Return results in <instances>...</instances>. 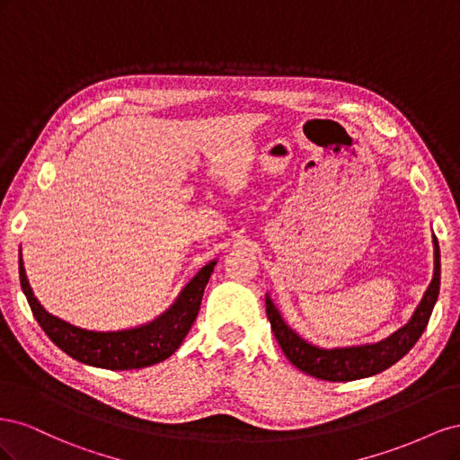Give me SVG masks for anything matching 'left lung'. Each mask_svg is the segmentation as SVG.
Here are the masks:
<instances>
[{"mask_svg": "<svg viewBox=\"0 0 460 460\" xmlns=\"http://www.w3.org/2000/svg\"><path fill=\"white\" fill-rule=\"evenodd\" d=\"M431 242H434V276H431V282L424 291L420 303L416 305L409 323L382 341L351 347H332V349L313 345L286 324L272 297L267 294V314L270 320V328L289 363L296 365L305 374L313 376V378L328 382H351L384 372L385 368L395 365L399 358L405 357L426 330L439 296L441 261L436 235Z\"/></svg>", "mask_w": 460, "mask_h": 460, "instance_id": "left-lung-1", "label": "left lung"}]
</instances>
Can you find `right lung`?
I'll return each instance as SVG.
<instances>
[{"label": "right lung", "mask_w": 460, "mask_h": 460, "mask_svg": "<svg viewBox=\"0 0 460 460\" xmlns=\"http://www.w3.org/2000/svg\"><path fill=\"white\" fill-rule=\"evenodd\" d=\"M215 264L217 261L205 264L180 291L171 307L151 323L119 332H95L66 323V320L41 307L29 284V278H26L22 255L19 252L22 294L26 296L41 330L61 351L76 358L78 363L107 370L144 368L169 358L184 341L199 313L203 291L215 270Z\"/></svg>", "instance_id": "add662e5"}]
</instances>
